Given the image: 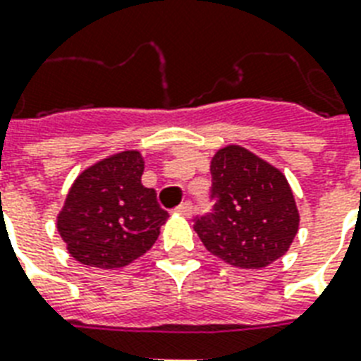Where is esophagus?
Returning <instances> with one entry per match:
<instances>
[{
	"label": "esophagus",
	"mask_w": 361,
	"mask_h": 361,
	"mask_svg": "<svg viewBox=\"0 0 361 361\" xmlns=\"http://www.w3.org/2000/svg\"><path fill=\"white\" fill-rule=\"evenodd\" d=\"M176 212H178L180 215H183V217H191V214H192L191 202H181L180 206L176 208Z\"/></svg>",
	"instance_id": "34e87169"
}]
</instances>
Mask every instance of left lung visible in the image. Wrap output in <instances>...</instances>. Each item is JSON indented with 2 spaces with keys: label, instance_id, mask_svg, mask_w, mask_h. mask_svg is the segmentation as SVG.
<instances>
[{
  "label": "left lung",
  "instance_id": "obj_1",
  "mask_svg": "<svg viewBox=\"0 0 361 361\" xmlns=\"http://www.w3.org/2000/svg\"><path fill=\"white\" fill-rule=\"evenodd\" d=\"M209 170L214 212L195 221L204 247L243 269L266 268L283 257L300 226L285 174L236 144L221 147Z\"/></svg>",
  "mask_w": 361,
  "mask_h": 361
}]
</instances>
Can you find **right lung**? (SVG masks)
<instances>
[{"label":"right lung","instance_id":"right-lung-1","mask_svg":"<svg viewBox=\"0 0 361 361\" xmlns=\"http://www.w3.org/2000/svg\"><path fill=\"white\" fill-rule=\"evenodd\" d=\"M144 157L127 149L87 166L71 185L58 232L84 266L123 268L157 241L169 214L153 189L142 185Z\"/></svg>","mask_w":361,"mask_h":361}]
</instances>
